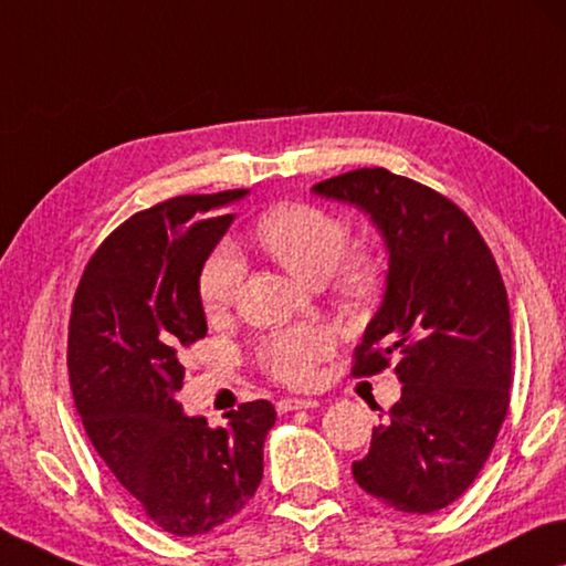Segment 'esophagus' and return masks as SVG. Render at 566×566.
Masks as SVG:
<instances>
[{
  "instance_id": "34e87169",
  "label": "esophagus",
  "mask_w": 566,
  "mask_h": 566,
  "mask_svg": "<svg viewBox=\"0 0 566 566\" xmlns=\"http://www.w3.org/2000/svg\"><path fill=\"white\" fill-rule=\"evenodd\" d=\"M313 407H318L316 399L289 397V399H281V402H277V412L285 415V412H295V410H313Z\"/></svg>"
}]
</instances>
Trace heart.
Instances as JSON below:
<instances>
[{"instance_id":"obj_1","label":"heart","mask_w":566,"mask_h":566,"mask_svg":"<svg viewBox=\"0 0 566 566\" xmlns=\"http://www.w3.org/2000/svg\"><path fill=\"white\" fill-rule=\"evenodd\" d=\"M255 238L285 271L303 283L318 285L334 273L352 295H364L377 281L371 255L356 253L344 260L349 228L321 207L293 202L277 205L255 222ZM245 263L228 242L217 245L199 271V301L210 316H220L238 298ZM334 352V336L318 324H303L268 336L260 344V364L285 385L303 387L313 379L316 364Z\"/></svg>"}]
</instances>
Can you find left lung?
Returning a JSON list of instances; mask_svg holds the SVG:
<instances>
[{
    "mask_svg": "<svg viewBox=\"0 0 566 566\" xmlns=\"http://www.w3.org/2000/svg\"><path fill=\"white\" fill-rule=\"evenodd\" d=\"M313 192L361 210L389 253L385 298L352 371L377 374L397 354L402 397L352 465L354 481L405 514H432L468 491L506 420V285L471 217L420 181L374 167Z\"/></svg>",
    "mask_w": 566,
    "mask_h": 566,
    "instance_id": "1",
    "label": "left lung"
}]
</instances>
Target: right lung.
<instances>
[{"mask_svg": "<svg viewBox=\"0 0 566 566\" xmlns=\"http://www.w3.org/2000/svg\"><path fill=\"white\" fill-rule=\"evenodd\" d=\"M248 189L174 197L113 230L77 283L67 371L103 463L156 526L197 536L240 514L263 478L268 399L210 428L181 412V354L207 334L199 271Z\"/></svg>", "mask_w": 566, "mask_h": 566, "instance_id": "1", "label": "right lung"}]
</instances>
